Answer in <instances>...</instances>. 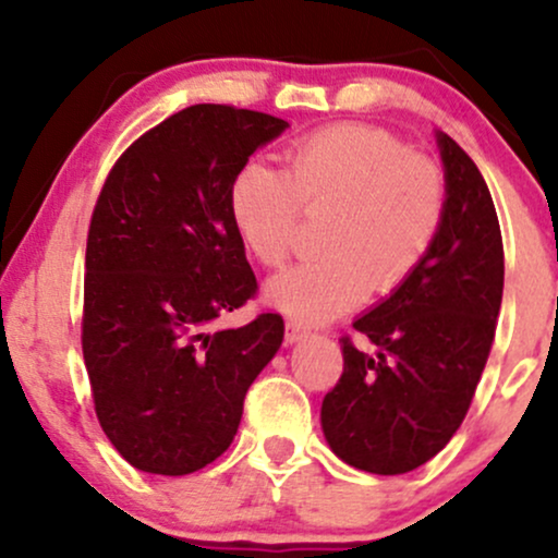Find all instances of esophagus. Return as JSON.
I'll list each match as a JSON object with an SVG mask.
<instances>
[{
  "label": "esophagus",
  "mask_w": 558,
  "mask_h": 558,
  "mask_svg": "<svg viewBox=\"0 0 558 558\" xmlns=\"http://www.w3.org/2000/svg\"><path fill=\"white\" fill-rule=\"evenodd\" d=\"M306 336H310V328H304V325L296 323V319H288V323H286V341L288 343L304 341Z\"/></svg>",
  "instance_id": "esophagus-1"
}]
</instances>
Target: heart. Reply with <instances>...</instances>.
Wrapping results in <instances>:
<instances>
[{
    "mask_svg": "<svg viewBox=\"0 0 558 558\" xmlns=\"http://www.w3.org/2000/svg\"><path fill=\"white\" fill-rule=\"evenodd\" d=\"M228 198L241 241L265 267L286 265L296 248L301 209H332L319 233L325 254L272 278L265 291L272 306L306 323L407 283L446 220L438 162L369 125H332L293 141L286 172L252 159L235 172Z\"/></svg>",
    "mask_w": 558,
    "mask_h": 558,
    "instance_id": "obj_1",
    "label": "heart"
}]
</instances>
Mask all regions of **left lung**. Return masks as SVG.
Returning <instances> with one entry per match:
<instances>
[{
    "label": "left lung",
    "instance_id": "left-lung-1",
    "mask_svg": "<svg viewBox=\"0 0 558 558\" xmlns=\"http://www.w3.org/2000/svg\"><path fill=\"white\" fill-rule=\"evenodd\" d=\"M446 220L407 283L354 323L369 351L341 338L343 373L323 401V433L345 464L403 475L430 462L466 417L504 296V241L488 185L438 133Z\"/></svg>",
    "mask_w": 558,
    "mask_h": 558
}]
</instances>
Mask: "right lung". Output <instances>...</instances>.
<instances>
[{"label": "right lung", "mask_w": 558, "mask_h": 558, "mask_svg": "<svg viewBox=\"0 0 558 558\" xmlns=\"http://www.w3.org/2000/svg\"><path fill=\"white\" fill-rule=\"evenodd\" d=\"M288 128L194 105L133 141L101 185L86 241L81 345L94 409L120 457L191 475L230 446L243 399L283 343V317L215 319L257 293L230 217V183Z\"/></svg>", "instance_id": "right-lung-1"}]
</instances>
